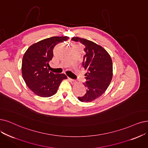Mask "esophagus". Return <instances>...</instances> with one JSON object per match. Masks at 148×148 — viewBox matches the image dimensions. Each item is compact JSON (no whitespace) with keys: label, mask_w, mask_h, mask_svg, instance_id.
Here are the masks:
<instances>
[{"label":"esophagus","mask_w":148,"mask_h":148,"mask_svg":"<svg viewBox=\"0 0 148 148\" xmlns=\"http://www.w3.org/2000/svg\"><path fill=\"white\" fill-rule=\"evenodd\" d=\"M69 81H70V82H71V83H72V84H74L76 83V81L75 80L73 79H71V78H69Z\"/></svg>","instance_id":"34e87169"}]
</instances>
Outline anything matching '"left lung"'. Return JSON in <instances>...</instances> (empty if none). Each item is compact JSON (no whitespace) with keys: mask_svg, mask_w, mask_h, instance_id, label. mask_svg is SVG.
I'll return each instance as SVG.
<instances>
[{"mask_svg":"<svg viewBox=\"0 0 148 148\" xmlns=\"http://www.w3.org/2000/svg\"><path fill=\"white\" fill-rule=\"evenodd\" d=\"M72 40L86 47L82 66L87 71L84 75L86 81L83 83L87 92L78 98L81 102H91L101 97L110 83L113 76L112 59L103 47L92 41L78 37H73Z\"/></svg>","mask_w":148,"mask_h":148,"instance_id":"1","label":"left lung"}]
</instances>
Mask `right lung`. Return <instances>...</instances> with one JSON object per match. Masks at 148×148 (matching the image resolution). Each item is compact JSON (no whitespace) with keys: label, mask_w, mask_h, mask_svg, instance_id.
<instances>
[{"label":"right lung","mask_w":148,"mask_h":148,"mask_svg":"<svg viewBox=\"0 0 148 148\" xmlns=\"http://www.w3.org/2000/svg\"><path fill=\"white\" fill-rule=\"evenodd\" d=\"M68 36H54L33 44L27 50L22 62V74L27 86L33 92L41 97L55 95L65 74H55L47 69L53 56L55 46L64 42Z\"/></svg>","instance_id":"right-lung-1"}]
</instances>
